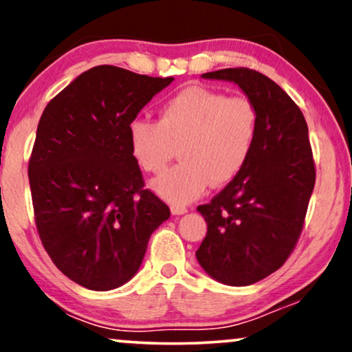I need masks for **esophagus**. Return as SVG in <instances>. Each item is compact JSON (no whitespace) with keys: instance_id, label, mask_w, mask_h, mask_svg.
<instances>
[{"instance_id":"34e87169","label":"esophagus","mask_w":352,"mask_h":352,"mask_svg":"<svg viewBox=\"0 0 352 352\" xmlns=\"http://www.w3.org/2000/svg\"><path fill=\"white\" fill-rule=\"evenodd\" d=\"M188 210L185 205H172V213L173 215H184V213H187Z\"/></svg>"}]
</instances>
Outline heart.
Returning a JSON list of instances; mask_svg holds the SVG:
<instances>
[{"label":"heart","mask_w":352,"mask_h":352,"mask_svg":"<svg viewBox=\"0 0 352 352\" xmlns=\"http://www.w3.org/2000/svg\"><path fill=\"white\" fill-rule=\"evenodd\" d=\"M127 137L132 157L148 173L165 170L180 145L182 162L153 180V190L172 205H187L212 182L225 185L243 170L256 144L258 111L245 96L190 86L165 100L159 120H132Z\"/></svg>","instance_id":"b5f03b06"}]
</instances>
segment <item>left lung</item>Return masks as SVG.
Instances as JSON below:
<instances>
[{"label": "left lung", "mask_w": 352, "mask_h": 352, "mask_svg": "<svg viewBox=\"0 0 352 352\" xmlns=\"http://www.w3.org/2000/svg\"><path fill=\"white\" fill-rule=\"evenodd\" d=\"M232 80L258 111V137L245 168L197 210L207 235L197 260L213 280L246 286L285 265L300 240L316 182L308 125L274 80L248 67L201 74Z\"/></svg>", "instance_id": "left-lung-1"}]
</instances>
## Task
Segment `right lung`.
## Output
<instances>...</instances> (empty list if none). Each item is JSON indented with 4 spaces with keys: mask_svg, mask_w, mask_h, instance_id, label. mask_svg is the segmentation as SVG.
Listing matches in <instances>:
<instances>
[{
    "mask_svg": "<svg viewBox=\"0 0 352 352\" xmlns=\"http://www.w3.org/2000/svg\"><path fill=\"white\" fill-rule=\"evenodd\" d=\"M173 78L116 66L78 76L44 109L28 175L44 250L69 280L107 292L139 272L170 208L144 187L127 127Z\"/></svg>",
    "mask_w": 352,
    "mask_h": 352,
    "instance_id": "obj_1",
    "label": "right lung"
}]
</instances>
